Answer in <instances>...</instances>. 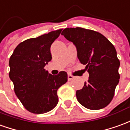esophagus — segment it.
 Returning <instances> with one entry per match:
<instances>
[{
    "instance_id": "1",
    "label": "esophagus",
    "mask_w": 130,
    "mask_h": 130,
    "mask_svg": "<svg viewBox=\"0 0 130 130\" xmlns=\"http://www.w3.org/2000/svg\"><path fill=\"white\" fill-rule=\"evenodd\" d=\"M74 76H73V75H72V74H68V81L72 80V79H74Z\"/></svg>"
}]
</instances>
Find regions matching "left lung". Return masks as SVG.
Listing matches in <instances>:
<instances>
[{
	"instance_id": "obj_1",
	"label": "left lung",
	"mask_w": 130,
	"mask_h": 130,
	"mask_svg": "<svg viewBox=\"0 0 130 130\" xmlns=\"http://www.w3.org/2000/svg\"><path fill=\"white\" fill-rule=\"evenodd\" d=\"M61 34L76 46L78 59L89 74L88 82L76 91L79 103L90 110L105 108L112 101L120 79L115 47L101 34L91 29L65 28Z\"/></svg>"
}]
</instances>
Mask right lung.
I'll return each mask as SVG.
<instances>
[{"label":"right lung","mask_w":130,"mask_h":130,"mask_svg":"<svg viewBox=\"0 0 130 130\" xmlns=\"http://www.w3.org/2000/svg\"><path fill=\"white\" fill-rule=\"evenodd\" d=\"M62 29L53 31L21 42L9 60V77L16 96L29 112L45 113L58 103L57 91L68 81V74L61 71L52 75L44 69L51 60V46Z\"/></svg>","instance_id":"right-lung-1"}]
</instances>
